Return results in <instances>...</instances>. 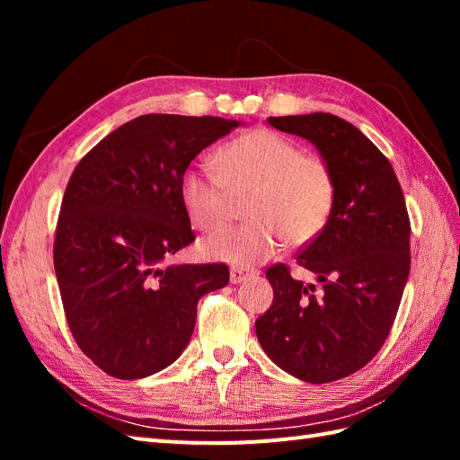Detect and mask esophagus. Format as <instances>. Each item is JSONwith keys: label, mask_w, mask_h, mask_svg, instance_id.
Segmentation results:
<instances>
[{"label": "esophagus", "mask_w": 460, "mask_h": 460, "mask_svg": "<svg viewBox=\"0 0 460 460\" xmlns=\"http://www.w3.org/2000/svg\"><path fill=\"white\" fill-rule=\"evenodd\" d=\"M257 270H249V269H243V267H231V272H229V279L233 285H241L243 280H247L251 277H255Z\"/></svg>", "instance_id": "esophagus-1"}]
</instances>
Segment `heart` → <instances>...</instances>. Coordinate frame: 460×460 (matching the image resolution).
I'll use <instances>...</instances> for the list:
<instances>
[{
  "label": "heart",
  "mask_w": 460,
  "mask_h": 460,
  "mask_svg": "<svg viewBox=\"0 0 460 460\" xmlns=\"http://www.w3.org/2000/svg\"><path fill=\"white\" fill-rule=\"evenodd\" d=\"M219 173L188 170L180 180V199L190 221L201 231H215L229 217L231 195H247L235 229L203 241L209 259L249 267L270 259L288 245H305L324 229L334 205V178L316 155L270 130H252L217 152Z\"/></svg>",
  "instance_id": "heart-1"
}]
</instances>
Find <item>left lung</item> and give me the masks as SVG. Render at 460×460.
Here are the masks:
<instances>
[{
    "label": "left lung",
    "instance_id": "8db88e82",
    "mask_svg": "<svg viewBox=\"0 0 460 460\" xmlns=\"http://www.w3.org/2000/svg\"><path fill=\"white\" fill-rule=\"evenodd\" d=\"M269 124L314 146L336 195L324 229L296 257L320 290L270 267L275 298L255 322L257 338L287 374L328 384L364 367L389 336L411 267V225L392 164L354 124L326 112Z\"/></svg>",
    "mask_w": 460,
    "mask_h": 460
}]
</instances>
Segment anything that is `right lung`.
Returning <instances> with one entry per match:
<instances>
[{
    "label": "right lung",
    "mask_w": 460,
    "mask_h": 460,
    "mask_svg": "<svg viewBox=\"0 0 460 460\" xmlns=\"http://www.w3.org/2000/svg\"><path fill=\"white\" fill-rule=\"evenodd\" d=\"M243 122L144 114L76 165L53 249L76 344L106 374L140 379L188 348L198 300L229 282L227 265L168 262L193 243L180 180L201 150Z\"/></svg>",
    "instance_id": "add662e5"
}]
</instances>
